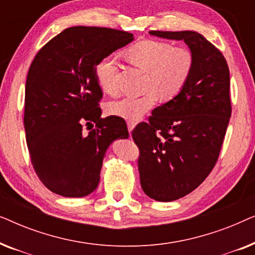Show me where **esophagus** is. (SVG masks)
Here are the masks:
<instances>
[{
  "label": "esophagus",
  "instance_id": "esophagus-1",
  "mask_svg": "<svg viewBox=\"0 0 255 255\" xmlns=\"http://www.w3.org/2000/svg\"><path fill=\"white\" fill-rule=\"evenodd\" d=\"M134 127H135L134 122H128V132H130V134H131L132 130L134 128Z\"/></svg>",
  "mask_w": 255,
  "mask_h": 255
}]
</instances>
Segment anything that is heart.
Returning a JSON list of instances; mask_svg holds the SVG:
<instances>
[{"label": "heart", "instance_id": "1", "mask_svg": "<svg viewBox=\"0 0 255 255\" xmlns=\"http://www.w3.org/2000/svg\"><path fill=\"white\" fill-rule=\"evenodd\" d=\"M132 65L147 73L141 96H125L113 101L108 113L127 121H138L155 106L158 97L168 101L179 95L189 81L194 69V54L189 48L173 46L160 40H141L125 52ZM117 66L114 58L106 57L97 62L96 80L107 94L116 93Z\"/></svg>", "mask_w": 255, "mask_h": 255}]
</instances>
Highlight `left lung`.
Returning <instances> with one entry per match:
<instances>
[{
    "label": "left lung",
    "mask_w": 255,
    "mask_h": 255,
    "mask_svg": "<svg viewBox=\"0 0 255 255\" xmlns=\"http://www.w3.org/2000/svg\"><path fill=\"white\" fill-rule=\"evenodd\" d=\"M149 34L183 40L195 60L182 92L132 131L142 190L155 201L172 202L196 189L217 162L231 117L230 72L221 51L198 32Z\"/></svg>",
    "instance_id": "1"
}]
</instances>
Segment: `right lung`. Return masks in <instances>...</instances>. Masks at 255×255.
I'll return each mask as SVG.
<instances>
[{"mask_svg": "<svg viewBox=\"0 0 255 255\" xmlns=\"http://www.w3.org/2000/svg\"><path fill=\"white\" fill-rule=\"evenodd\" d=\"M133 39L125 31L73 26L34 57L25 83L24 128L34 172L52 193L92 194L107 149L116 139L128 138L123 118L101 117L95 67ZM83 126L91 131L85 132Z\"/></svg>", "mask_w": 255, "mask_h": 255, "instance_id": "add662e5", "label": "right lung"}]
</instances>
